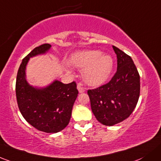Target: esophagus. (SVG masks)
Returning <instances> with one entry per match:
<instances>
[{
  "instance_id": "1",
  "label": "esophagus",
  "mask_w": 161,
  "mask_h": 161,
  "mask_svg": "<svg viewBox=\"0 0 161 161\" xmlns=\"http://www.w3.org/2000/svg\"><path fill=\"white\" fill-rule=\"evenodd\" d=\"M77 89H78V90H79V93H82V92H85V89H84L83 87H82V86H81L80 84H78Z\"/></svg>"
}]
</instances>
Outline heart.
<instances>
[{
    "mask_svg": "<svg viewBox=\"0 0 161 161\" xmlns=\"http://www.w3.org/2000/svg\"><path fill=\"white\" fill-rule=\"evenodd\" d=\"M70 62L74 66L82 69V79L92 86L104 83L110 75L113 67V60L110 55L102 54L98 50L78 52L71 58Z\"/></svg>",
    "mask_w": 161,
    "mask_h": 161,
    "instance_id": "obj_1",
    "label": "heart"
}]
</instances>
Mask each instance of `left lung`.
Returning a JSON list of instances; mask_svg holds the SVG:
<instances>
[{
  "instance_id": "obj_1",
  "label": "left lung",
  "mask_w": 161,
  "mask_h": 161,
  "mask_svg": "<svg viewBox=\"0 0 161 161\" xmlns=\"http://www.w3.org/2000/svg\"><path fill=\"white\" fill-rule=\"evenodd\" d=\"M117 57V70L108 83L88 90L91 109L96 119L113 126L127 119L140 97V75L131 57L113 46Z\"/></svg>"
}]
</instances>
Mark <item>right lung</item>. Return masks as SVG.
<instances>
[{"label": "right lung", "mask_w": 161, "mask_h": 161, "mask_svg": "<svg viewBox=\"0 0 161 161\" xmlns=\"http://www.w3.org/2000/svg\"><path fill=\"white\" fill-rule=\"evenodd\" d=\"M49 44L36 47L23 58L16 79V97L21 115L40 131L55 133L65 129L70 121L72 110L78 96L75 82L64 84L55 80L44 88L34 87L26 80V65L30 58L45 54Z\"/></svg>", "instance_id": "1"}]
</instances>
